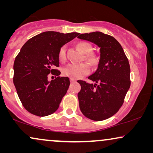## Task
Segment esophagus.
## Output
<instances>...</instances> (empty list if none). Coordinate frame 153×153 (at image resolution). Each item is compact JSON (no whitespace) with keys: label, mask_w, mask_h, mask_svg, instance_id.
Here are the masks:
<instances>
[{"label":"esophagus","mask_w":153,"mask_h":153,"mask_svg":"<svg viewBox=\"0 0 153 153\" xmlns=\"http://www.w3.org/2000/svg\"><path fill=\"white\" fill-rule=\"evenodd\" d=\"M70 82L71 83H74V82H76V80H75V79H70Z\"/></svg>","instance_id":"34e87169"}]
</instances>
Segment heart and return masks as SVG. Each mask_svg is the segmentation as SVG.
Here are the masks:
<instances>
[{
    "instance_id": "1",
    "label": "heart",
    "mask_w": 153,
    "mask_h": 153,
    "mask_svg": "<svg viewBox=\"0 0 153 153\" xmlns=\"http://www.w3.org/2000/svg\"><path fill=\"white\" fill-rule=\"evenodd\" d=\"M76 47L82 53H85L84 58L92 66H96L98 64L99 59L95 54L91 53L93 47L91 44L86 42H80L76 44ZM65 47H62L58 52V59L60 62L65 60ZM62 74L64 76L70 77L71 79H80L90 72L89 66L86 63H71L62 69Z\"/></svg>"
}]
</instances>
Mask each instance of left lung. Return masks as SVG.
I'll use <instances>...</instances> for the list:
<instances>
[{
	"label": "left lung",
	"instance_id": "8db88e82",
	"mask_svg": "<svg viewBox=\"0 0 153 153\" xmlns=\"http://www.w3.org/2000/svg\"><path fill=\"white\" fill-rule=\"evenodd\" d=\"M79 39L91 42L100 48L97 70L88 76L95 83L79 81V107L86 118L95 121L106 120L122 106L130 87V67L123 47L111 35L102 32L80 34Z\"/></svg>",
	"mask_w": 153,
	"mask_h": 153
}]
</instances>
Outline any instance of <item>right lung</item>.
Wrapping results in <instances>:
<instances>
[{
	"label": "right lung",
	"mask_w": 153,
	"mask_h": 153,
	"mask_svg": "<svg viewBox=\"0 0 153 153\" xmlns=\"http://www.w3.org/2000/svg\"><path fill=\"white\" fill-rule=\"evenodd\" d=\"M79 33H42L29 39L23 46L14 62L13 82L20 101L30 114L47 116L59 107L70 85L68 77L58 76V52ZM50 73L58 77L48 81Z\"/></svg>",
	"instance_id": "right-lung-1"
}]
</instances>
